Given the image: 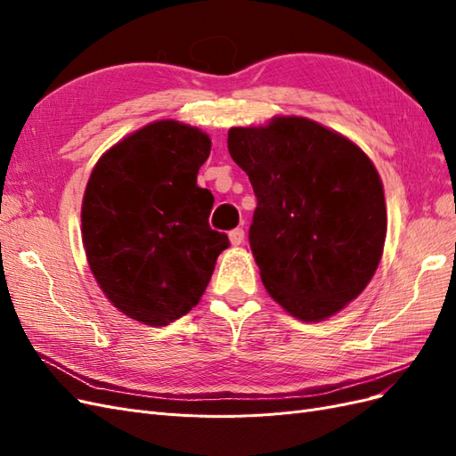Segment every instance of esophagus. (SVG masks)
I'll return each mask as SVG.
<instances>
[{
    "instance_id": "34e87169",
    "label": "esophagus",
    "mask_w": 456,
    "mask_h": 456,
    "mask_svg": "<svg viewBox=\"0 0 456 456\" xmlns=\"http://www.w3.org/2000/svg\"><path fill=\"white\" fill-rule=\"evenodd\" d=\"M228 238H230V243H232V245H241L243 240H245V230H243V228H233V230L228 233Z\"/></svg>"
}]
</instances>
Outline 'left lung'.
Returning <instances> with one entry per match:
<instances>
[{
	"label": "left lung",
	"mask_w": 456,
	"mask_h": 456,
	"mask_svg": "<svg viewBox=\"0 0 456 456\" xmlns=\"http://www.w3.org/2000/svg\"><path fill=\"white\" fill-rule=\"evenodd\" d=\"M228 151L256 196L249 245L270 297L302 322L342 310L384 249L388 220L375 165L346 136L297 116L232 127Z\"/></svg>",
	"instance_id": "1"
}]
</instances>
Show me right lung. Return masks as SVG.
Instances as JSON below:
<instances>
[{
  "instance_id": "right-lung-1",
  "label": "right lung",
  "mask_w": 456,
  "mask_h": 456,
  "mask_svg": "<svg viewBox=\"0 0 456 456\" xmlns=\"http://www.w3.org/2000/svg\"><path fill=\"white\" fill-rule=\"evenodd\" d=\"M211 139L173 119L126 136L96 161L81 205L89 268L112 305L161 327L194 308L228 236L209 226L198 186Z\"/></svg>"
}]
</instances>
